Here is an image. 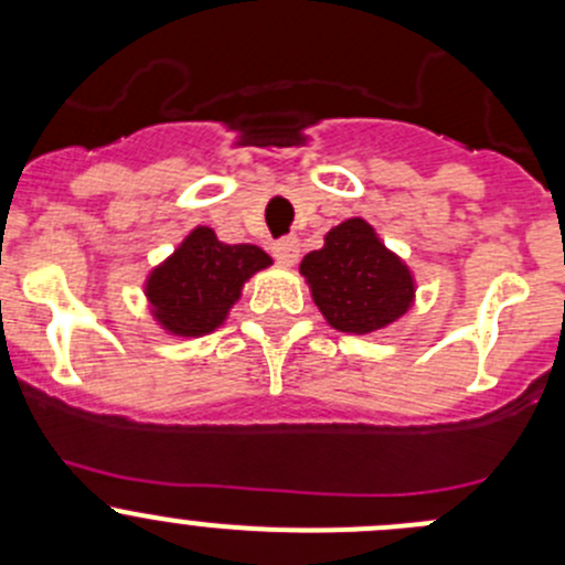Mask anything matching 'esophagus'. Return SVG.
I'll return each mask as SVG.
<instances>
[{"instance_id":"34e87169","label":"esophagus","mask_w":565,"mask_h":565,"mask_svg":"<svg viewBox=\"0 0 565 565\" xmlns=\"http://www.w3.org/2000/svg\"><path fill=\"white\" fill-rule=\"evenodd\" d=\"M273 256H276L281 265H287V267L295 265V262H298V256H300L298 237H281V241L273 243Z\"/></svg>"}]
</instances>
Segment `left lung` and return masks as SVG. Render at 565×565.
Segmentation results:
<instances>
[{"label":"left lung","mask_w":565,"mask_h":565,"mask_svg":"<svg viewBox=\"0 0 565 565\" xmlns=\"http://www.w3.org/2000/svg\"><path fill=\"white\" fill-rule=\"evenodd\" d=\"M317 309L330 328L366 335L402 319L415 300L413 270L363 218H347L324 235V246L303 256Z\"/></svg>","instance_id":"8db88e82"}]
</instances>
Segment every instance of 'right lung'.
I'll return each mask as SVG.
<instances>
[{
	"instance_id": "1",
	"label": "right lung",
	"mask_w": 565,
	"mask_h": 565,
	"mask_svg": "<svg viewBox=\"0 0 565 565\" xmlns=\"http://www.w3.org/2000/svg\"><path fill=\"white\" fill-rule=\"evenodd\" d=\"M273 259L250 243H221L210 226H196L145 281L150 315L167 333L196 339L213 333L241 300L254 273Z\"/></svg>"
}]
</instances>
